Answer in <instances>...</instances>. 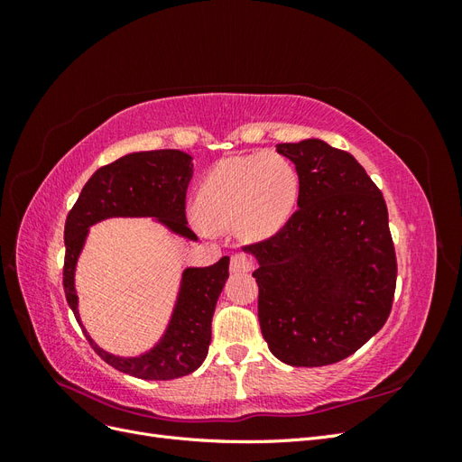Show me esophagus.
<instances>
[{
  "label": "esophagus",
  "mask_w": 462,
  "mask_h": 462,
  "mask_svg": "<svg viewBox=\"0 0 462 462\" xmlns=\"http://www.w3.org/2000/svg\"><path fill=\"white\" fill-rule=\"evenodd\" d=\"M231 273H248L250 270L254 268L253 265V260H250L246 254L239 253V254H233L231 256Z\"/></svg>",
  "instance_id": "esophagus-1"
}]
</instances>
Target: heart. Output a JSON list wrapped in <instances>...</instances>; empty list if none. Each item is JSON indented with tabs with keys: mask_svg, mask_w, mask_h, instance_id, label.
Returning a JSON list of instances; mask_svg holds the SVG:
<instances>
[{
	"mask_svg": "<svg viewBox=\"0 0 462 462\" xmlns=\"http://www.w3.org/2000/svg\"><path fill=\"white\" fill-rule=\"evenodd\" d=\"M299 173L285 156L254 152L217 162L200 180L194 214L212 231L235 229L245 243L270 239L291 217Z\"/></svg>",
	"mask_w": 462,
	"mask_h": 462,
	"instance_id": "1",
	"label": "heart"
}]
</instances>
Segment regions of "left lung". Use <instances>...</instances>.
Returning <instances> with one entry per match:
<instances>
[{
	"label": "left lung",
	"instance_id": "1",
	"mask_svg": "<svg viewBox=\"0 0 462 462\" xmlns=\"http://www.w3.org/2000/svg\"><path fill=\"white\" fill-rule=\"evenodd\" d=\"M299 173V209L245 246L258 268V319L275 358L326 366L380 331L397 282L383 194L351 153L319 138L277 144Z\"/></svg>",
	"mask_w": 462,
	"mask_h": 462
}]
</instances>
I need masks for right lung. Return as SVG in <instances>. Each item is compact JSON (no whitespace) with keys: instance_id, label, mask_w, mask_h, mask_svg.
<instances>
[{"instance_id":"1","label":"right lung","mask_w":462,"mask_h":462,"mask_svg":"<svg viewBox=\"0 0 462 462\" xmlns=\"http://www.w3.org/2000/svg\"><path fill=\"white\" fill-rule=\"evenodd\" d=\"M194 173L192 156L180 150L133 152L97 170L82 187L65 221L63 289L69 306L94 351L109 366L141 380L165 382L197 370L212 341L216 302L229 277V256L208 268L180 273L170 321L162 337L136 356H119L97 345L82 326L75 287L77 263L90 227L111 217H152L167 231L199 241L185 217L187 187Z\"/></svg>"}]
</instances>
